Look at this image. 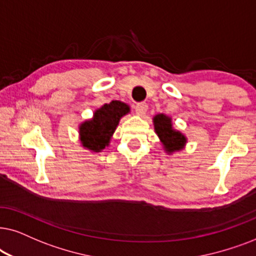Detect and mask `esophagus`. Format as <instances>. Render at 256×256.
I'll list each match as a JSON object with an SVG mask.
<instances>
[{
	"label": "esophagus",
	"mask_w": 256,
	"mask_h": 256,
	"mask_svg": "<svg viewBox=\"0 0 256 256\" xmlns=\"http://www.w3.org/2000/svg\"><path fill=\"white\" fill-rule=\"evenodd\" d=\"M148 111V104L146 103H138L136 105V114L138 116H144Z\"/></svg>",
	"instance_id": "1"
}]
</instances>
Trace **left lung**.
<instances>
[{
	"label": "left lung",
	"instance_id": "left-lung-1",
	"mask_svg": "<svg viewBox=\"0 0 256 256\" xmlns=\"http://www.w3.org/2000/svg\"><path fill=\"white\" fill-rule=\"evenodd\" d=\"M153 126L156 134L162 142L164 151L168 156L180 152L185 148L187 137L182 131L176 130L173 126L172 118L165 114H158L153 117Z\"/></svg>",
	"mask_w": 256,
	"mask_h": 256
}]
</instances>
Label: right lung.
<instances>
[{
    "label": "right lung",
    "instance_id": "obj_1",
    "mask_svg": "<svg viewBox=\"0 0 256 256\" xmlns=\"http://www.w3.org/2000/svg\"><path fill=\"white\" fill-rule=\"evenodd\" d=\"M130 112V105L120 100H112L94 110L92 118L82 122L78 126V137L83 148L94 153L103 151L110 145L120 119Z\"/></svg>",
    "mask_w": 256,
    "mask_h": 256
}]
</instances>
